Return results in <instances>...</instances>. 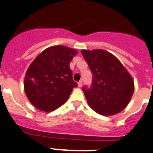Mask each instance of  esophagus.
<instances>
[{
	"label": "esophagus",
	"mask_w": 153,
	"mask_h": 153,
	"mask_svg": "<svg viewBox=\"0 0 153 153\" xmlns=\"http://www.w3.org/2000/svg\"><path fill=\"white\" fill-rule=\"evenodd\" d=\"M78 86L79 88L82 87V81H79V82H78Z\"/></svg>",
	"instance_id": "obj_1"
}]
</instances>
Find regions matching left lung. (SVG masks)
I'll list each match as a JSON object with an SVG mask.
<instances>
[{"instance_id": "left-lung-1", "label": "left lung", "mask_w": 153, "mask_h": 153, "mask_svg": "<svg viewBox=\"0 0 153 153\" xmlns=\"http://www.w3.org/2000/svg\"><path fill=\"white\" fill-rule=\"evenodd\" d=\"M92 73L89 89L83 88L88 104L97 113L112 115L128 105L134 92V80L120 61L102 49L82 50Z\"/></svg>"}]
</instances>
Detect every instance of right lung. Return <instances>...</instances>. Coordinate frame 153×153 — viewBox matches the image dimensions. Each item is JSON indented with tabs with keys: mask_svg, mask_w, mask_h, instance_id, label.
I'll list each match as a JSON object with an SVG mask.
<instances>
[{
	"mask_svg": "<svg viewBox=\"0 0 153 153\" xmlns=\"http://www.w3.org/2000/svg\"><path fill=\"white\" fill-rule=\"evenodd\" d=\"M77 54L75 49L55 45L44 50L31 62L24 88L28 100L38 109L54 111L67 102L77 86L69 66Z\"/></svg>",
	"mask_w": 153,
	"mask_h": 153,
	"instance_id": "right-lung-1",
	"label": "right lung"
}]
</instances>
